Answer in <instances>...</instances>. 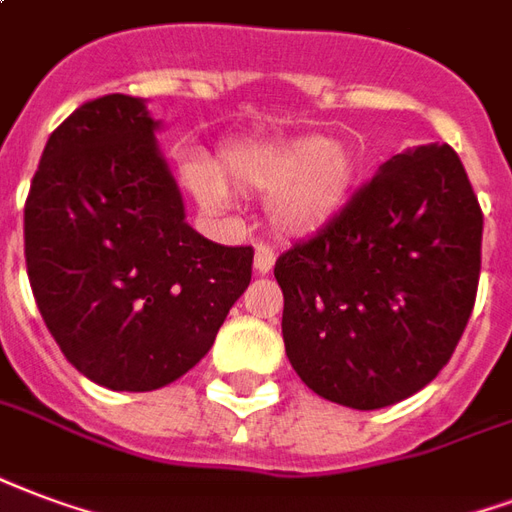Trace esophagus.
I'll list each match as a JSON object with an SVG mask.
<instances>
[{
	"mask_svg": "<svg viewBox=\"0 0 512 512\" xmlns=\"http://www.w3.org/2000/svg\"><path fill=\"white\" fill-rule=\"evenodd\" d=\"M274 268V252L268 246H255V271L257 274H268Z\"/></svg>",
	"mask_w": 512,
	"mask_h": 512,
	"instance_id": "esophagus-1",
	"label": "esophagus"
}]
</instances>
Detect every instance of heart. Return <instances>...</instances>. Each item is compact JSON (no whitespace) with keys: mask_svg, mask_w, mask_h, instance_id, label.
<instances>
[{"mask_svg":"<svg viewBox=\"0 0 512 512\" xmlns=\"http://www.w3.org/2000/svg\"><path fill=\"white\" fill-rule=\"evenodd\" d=\"M225 176L238 187L275 192L274 217L285 227L306 230L336 214L355 184V157L333 140L309 135V138L268 140L249 143L227 151L222 157ZM192 189L208 206H222L227 189L217 173L203 165L189 170Z\"/></svg>","mask_w":512,"mask_h":512,"instance_id":"1","label":"heart"}]
</instances>
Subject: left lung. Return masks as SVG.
I'll use <instances>...</instances> for the list:
<instances>
[{"mask_svg":"<svg viewBox=\"0 0 512 512\" xmlns=\"http://www.w3.org/2000/svg\"><path fill=\"white\" fill-rule=\"evenodd\" d=\"M480 241L478 198L448 143L382 162L339 214L276 260L295 374L352 410L426 388L467 328Z\"/></svg>","mask_w":512,"mask_h":512,"instance_id":"left-lung-1","label":"left lung"}]
</instances>
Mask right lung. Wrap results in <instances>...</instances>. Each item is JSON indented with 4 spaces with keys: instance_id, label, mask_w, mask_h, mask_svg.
<instances>
[{
    "instance_id": "1",
    "label": "right lung",
    "mask_w": 512,
    "mask_h": 512,
    "mask_svg": "<svg viewBox=\"0 0 512 512\" xmlns=\"http://www.w3.org/2000/svg\"><path fill=\"white\" fill-rule=\"evenodd\" d=\"M146 102L105 94L51 132L24 208L29 285L64 358L111 391H157L211 350L252 246L187 225Z\"/></svg>"
}]
</instances>
